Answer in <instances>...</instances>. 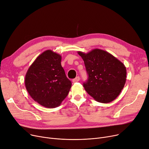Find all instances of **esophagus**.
Here are the masks:
<instances>
[{
    "instance_id": "1",
    "label": "esophagus",
    "mask_w": 149,
    "mask_h": 149,
    "mask_svg": "<svg viewBox=\"0 0 149 149\" xmlns=\"http://www.w3.org/2000/svg\"><path fill=\"white\" fill-rule=\"evenodd\" d=\"M79 80H80V77H79V76H77L76 78L73 79L72 80V82H73V83H75V82H79Z\"/></svg>"
}]
</instances>
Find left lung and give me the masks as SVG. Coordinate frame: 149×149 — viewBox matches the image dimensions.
Masks as SVG:
<instances>
[{
    "mask_svg": "<svg viewBox=\"0 0 149 149\" xmlns=\"http://www.w3.org/2000/svg\"><path fill=\"white\" fill-rule=\"evenodd\" d=\"M84 61L88 80L85 91L97 102L108 103L115 100L124 88L126 68L115 56L103 50L94 49L87 54L78 52Z\"/></svg>",
    "mask_w": 149,
    "mask_h": 149,
    "instance_id": "obj_1",
    "label": "left lung"
}]
</instances>
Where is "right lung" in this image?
Returning a JSON list of instances; mask_svg holds the SVG:
<instances>
[{
	"instance_id": "obj_1",
	"label": "right lung",
	"mask_w": 149,
	"mask_h": 149,
	"mask_svg": "<svg viewBox=\"0 0 149 149\" xmlns=\"http://www.w3.org/2000/svg\"><path fill=\"white\" fill-rule=\"evenodd\" d=\"M61 62L60 55L47 50L36 58L26 72V90L42 107H59L71 88L72 82L67 77Z\"/></svg>"
}]
</instances>
